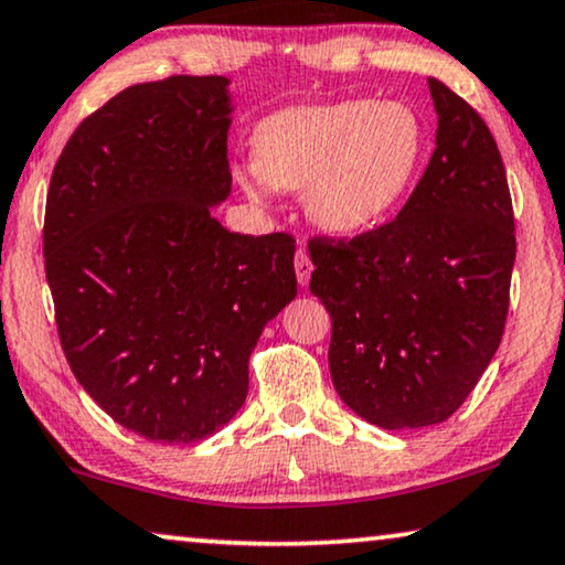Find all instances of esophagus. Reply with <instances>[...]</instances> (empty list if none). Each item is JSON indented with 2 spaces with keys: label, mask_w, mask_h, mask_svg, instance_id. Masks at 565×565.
Segmentation results:
<instances>
[{
  "label": "esophagus",
  "mask_w": 565,
  "mask_h": 565,
  "mask_svg": "<svg viewBox=\"0 0 565 565\" xmlns=\"http://www.w3.org/2000/svg\"><path fill=\"white\" fill-rule=\"evenodd\" d=\"M294 268H297V279H299V284L307 286L311 271H315V264H311V258H309L305 246H299L297 254H294Z\"/></svg>",
  "instance_id": "esophagus-1"
}]
</instances>
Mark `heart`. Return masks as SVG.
I'll list each match as a JSON object with an SVG mask.
<instances>
[{
  "instance_id": "heart-1",
  "label": "heart",
  "mask_w": 565,
  "mask_h": 565,
  "mask_svg": "<svg viewBox=\"0 0 565 565\" xmlns=\"http://www.w3.org/2000/svg\"><path fill=\"white\" fill-rule=\"evenodd\" d=\"M256 162L233 170L248 200L268 205L276 190H305L319 231L358 235L406 195L424 154V126L395 100H344L286 108L260 121Z\"/></svg>"
}]
</instances>
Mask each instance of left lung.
Segmentation results:
<instances>
[{"label":"left lung","instance_id":"8db88e82","mask_svg":"<svg viewBox=\"0 0 565 565\" xmlns=\"http://www.w3.org/2000/svg\"><path fill=\"white\" fill-rule=\"evenodd\" d=\"M436 149L395 221L309 241V289L332 317L334 391L381 428L457 411L500 348L515 264L508 174L482 116L428 78Z\"/></svg>","mask_w":565,"mask_h":565}]
</instances>
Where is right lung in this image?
Wrapping results in <instances>:
<instances>
[{"label": "right lung", "instance_id": "add662e5", "mask_svg": "<svg viewBox=\"0 0 565 565\" xmlns=\"http://www.w3.org/2000/svg\"><path fill=\"white\" fill-rule=\"evenodd\" d=\"M228 78L170 75L83 119L50 177L42 254L73 375L129 431L192 444L238 414L248 358L297 297L289 233L225 231Z\"/></svg>", "mask_w": 565, "mask_h": 565}]
</instances>
